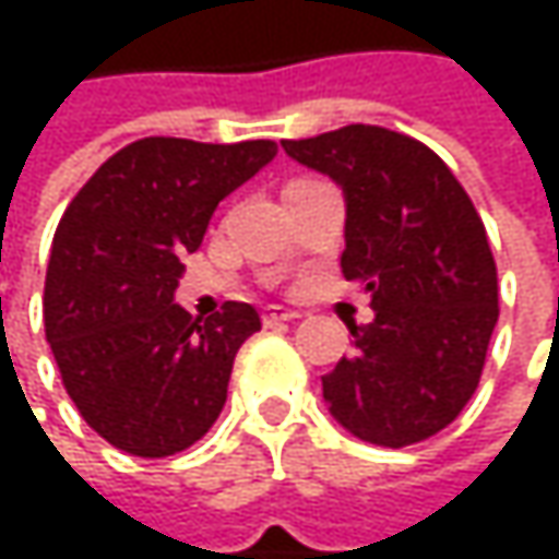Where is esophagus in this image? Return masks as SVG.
Instances as JSON below:
<instances>
[{
    "instance_id": "1",
    "label": "esophagus",
    "mask_w": 559,
    "mask_h": 559,
    "mask_svg": "<svg viewBox=\"0 0 559 559\" xmlns=\"http://www.w3.org/2000/svg\"><path fill=\"white\" fill-rule=\"evenodd\" d=\"M262 317H265V323H287V320H297L300 313L290 310V307H281V304H269Z\"/></svg>"
}]
</instances>
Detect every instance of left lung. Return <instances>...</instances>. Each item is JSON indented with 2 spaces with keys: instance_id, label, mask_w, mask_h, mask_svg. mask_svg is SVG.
Listing matches in <instances>:
<instances>
[{
  "instance_id": "8db88e82",
  "label": "left lung",
  "mask_w": 559,
  "mask_h": 559,
  "mask_svg": "<svg viewBox=\"0 0 559 559\" xmlns=\"http://www.w3.org/2000/svg\"><path fill=\"white\" fill-rule=\"evenodd\" d=\"M281 148L343 190L340 269L376 310L323 376L330 414L376 447L433 437L473 397L499 323L496 259L473 200L427 145L379 126Z\"/></svg>"
}]
</instances>
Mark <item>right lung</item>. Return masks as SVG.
<instances>
[{"label":"right lung","instance_id":"1","mask_svg":"<svg viewBox=\"0 0 559 559\" xmlns=\"http://www.w3.org/2000/svg\"><path fill=\"white\" fill-rule=\"evenodd\" d=\"M278 155L275 142L142 139L73 197L51 246L45 330L83 420L132 456L197 443L226 404L233 359L262 330L252 304L193 320L174 304L223 197Z\"/></svg>","mask_w":559,"mask_h":559}]
</instances>
